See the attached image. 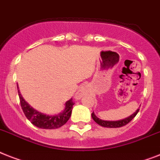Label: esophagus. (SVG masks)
I'll return each instance as SVG.
<instances>
[{"label": "esophagus", "mask_w": 160, "mask_h": 160, "mask_svg": "<svg viewBox=\"0 0 160 160\" xmlns=\"http://www.w3.org/2000/svg\"><path fill=\"white\" fill-rule=\"evenodd\" d=\"M86 93V88L84 86L81 87L80 89H79V91L76 93V98H77V99H79V98H80L81 97H82L83 95H84V93Z\"/></svg>", "instance_id": "34e87169"}]
</instances>
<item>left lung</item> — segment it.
Wrapping results in <instances>:
<instances>
[{
	"label": "left lung",
	"mask_w": 160,
	"mask_h": 160,
	"mask_svg": "<svg viewBox=\"0 0 160 160\" xmlns=\"http://www.w3.org/2000/svg\"><path fill=\"white\" fill-rule=\"evenodd\" d=\"M139 109L136 110L134 113L132 114L131 116H129L128 118H126L124 119H122V120H118V121H104L102 120L100 118H98V117H96V115L94 114V112H93V113L91 114L92 118L93 119V121L95 122L97 124H98L101 127H108V128H118V127H122L123 126L127 125L128 123L131 122V121L136 116V114L138 113Z\"/></svg>",
	"instance_id": "obj_1"
}]
</instances>
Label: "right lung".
<instances>
[{
    "mask_svg": "<svg viewBox=\"0 0 160 160\" xmlns=\"http://www.w3.org/2000/svg\"><path fill=\"white\" fill-rule=\"evenodd\" d=\"M17 89H18V93H19L20 105H21L24 115L33 125L37 127H39L42 129H57V128H59L64 124H66L67 121L71 118V112H72L74 105L72 98L66 102L65 108L62 112L52 116V115L42 113V112L33 108L22 97L18 86H17Z\"/></svg>",
    "mask_w": 160,
    "mask_h": 160,
    "instance_id": "add662e5",
    "label": "right lung"
}]
</instances>
